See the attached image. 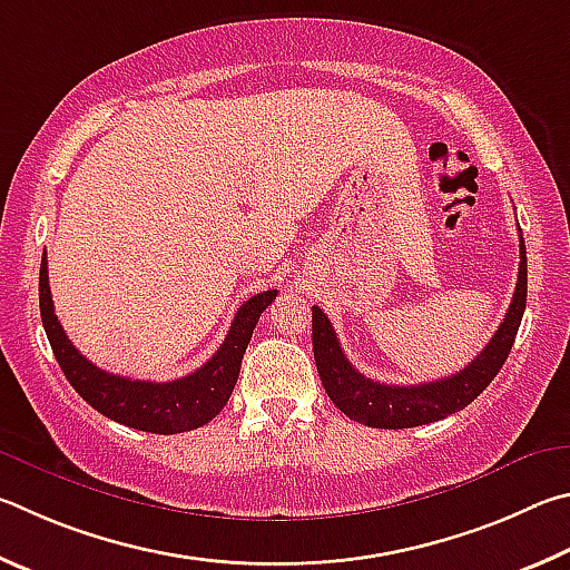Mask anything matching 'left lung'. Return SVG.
<instances>
[{
	"label": "left lung",
	"instance_id": "left-lung-1",
	"mask_svg": "<svg viewBox=\"0 0 570 570\" xmlns=\"http://www.w3.org/2000/svg\"><path fill=\"white\" fill-rule=\"evenodd\" d=\"M525 295L528 263L521 235V265H518L515 293L491 343L461 373L421 385H385L357 373L345 357L341 343H337L327 315L313 305V353L325 393L351 421L367 428H387V431L435 423L441 417L463 411L468 403H473L491 385L498 371L503 367L523 321Z\"/></svg>",
	"mask_w": 570,
	"mask_h": 570
}]
</instances>
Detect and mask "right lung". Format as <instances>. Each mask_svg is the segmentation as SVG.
Returning a JSON list of instances; mask_svg holds the SVG:
<instances>
[{
  "instance_id": "obj_1",
  "label": "right lung",
  "mask_w": 570,
  "mask_h": 570,
  "mask_svg": "<svg viewBox=\"0 0 570 570\" xmlns=\"http://www.w3.org/2000/svg\"><path fill=\"white\" fill-rule=\"evenodd\" d=\"M275 295L277 291H265L239 305L225 343L195 373L169 383L132 381V377L107 373L95 363H89L69 343L67 333L55 315L47 275V253L42 257V267H39V313H42L49 345H52L57 363L67 375L69 385L97 413L107 415L109 421L157 435L195 431V428L209 423L223 411L229 395H233L239 365H243V355L259 321V313L275 301Z\"/></svg>"
}]
</instances>
